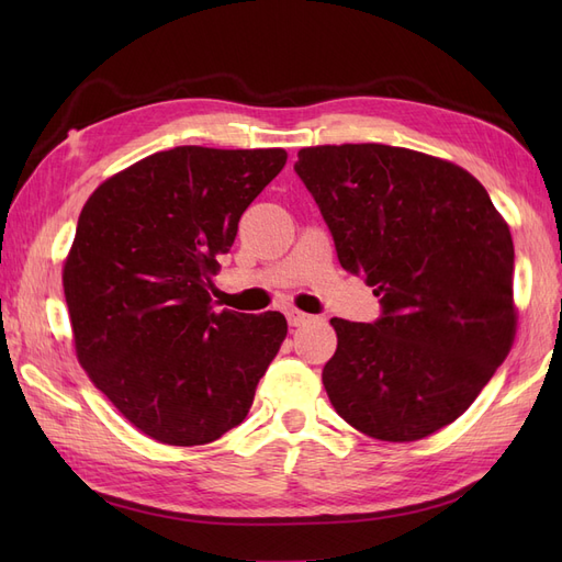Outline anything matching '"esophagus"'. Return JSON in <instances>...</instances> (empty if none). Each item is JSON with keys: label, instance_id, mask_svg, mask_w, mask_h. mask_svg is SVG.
<instances>
[{"label": "esophagus", "instance_id": "obj_1", "mask_svg": "<svg viewBox=\"0 0 562 562\" xmlns=\"http://www.w3.org/2000/svg\"><path fill=\"white\" fill-rule=\"evenodd\" d=\"M285 318H288V323H291L293 328L304 326V323H310V321H312V316H310V314L297 312V310H288V312H285Z\"/></svg>", "mask_w": 562, "mask_h": 562}]
</instances>
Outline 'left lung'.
<instances>
[{
    "instance_id": "left-lung-1",
    "label": "left lung",
    "mask_w": 562,
    "mask_h": 562,
    "mask_svg": "<svg viewBox=\"0 0 562 562\" xmlns=\"http://www.w3.org/2000/svg\"><path fill=\"white\" fill-rule=\"evenodd\" d=\"M295 173L333 234L337 260L375 288L372 323L330 318L323 386L366 436L407 443L454 422L516 335L514 241L464 168L405 147L323 145Z\"/></svg>"
}]
</instances>
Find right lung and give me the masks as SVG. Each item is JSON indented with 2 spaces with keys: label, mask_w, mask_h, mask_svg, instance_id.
<instances>
[{
  "label": "right lung",
  "mask_w": 562,
  "mask_h": 562,
  "mask_svg": "<svg viewBox=\"0 0 562 562\" xmlns=\"http://www.w3.org/2000/svg\"><path fill=\"white\" fill-rule=\"evenodd\" d=\"M283 149L182 145L116 173L83 206L63 285L81 368L133 427L203 446L246 419L288 333L279 312L215 310L217 255Z\"/></svg>",
  "instance_id": "1"
}]
</instances>
